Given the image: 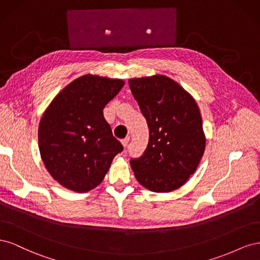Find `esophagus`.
<instances>
[{
	"mask_svg": "<svg viewBox=\"0 0 260 260\" xmlns=\"http://www.w3.org/2000/svg\"><path fill=\"white\" fill-rule=\"evenodd\" d=\"M129 140H130V138H129V137H127V138H124V139H122V140H121V143H122L123 147H125V146L128 145V143H129Z\"/></svg>",
	"mask_w": 260,
	"mask_h": 260,
	"instance_id": "obj_1",
	"label": "esophagus"
}]
</instances>
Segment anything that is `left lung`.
<instances>
[{
  "mask_svg": "<svg viewBox=\"0 0 260 260\" xmlns=\"http://www.w3.org/2000/svg\"><path fill=\"white\" fill-rule=\"evenodd\" d=\"M129 86L149 130L147 147L139 158H131V168L149 191L177 190L194 174L205 151L200 108L166 76L130 79Z\"/></svg>",
  "mask_w": 260,
  "mask_h": 260,
  "instance_id": "left-lung-1",
  "label": "left lung"
}]
</instances>
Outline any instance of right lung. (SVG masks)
<instances>
[{
    "instance_id": "add662e5",
    "label": "right lung",
    "mask_w": 260,
    "mask_h": 260,
    "mask_svg": "<svg viewBox=\"0 0 260 260\" xmlns=\"http://www.w3.org/2000/svg\"><path fill=\"white\" fill-rule=\"evenodd\" d=\"M123 84L120 79L84 75L46 108L39 124V149L45 168L60 185L79 193L92 190L123 149L103 115Z\"/></svg>"
}]
</instances>
